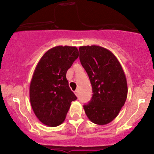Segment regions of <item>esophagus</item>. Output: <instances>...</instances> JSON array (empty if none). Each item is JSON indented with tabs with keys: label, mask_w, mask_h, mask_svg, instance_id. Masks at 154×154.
Here are the masks:
<instances>
[{
	"label": "esophagus",
	"mask_w": 154,
	"mask_h": 154,
	"mask_svg": "<svg viewBox=\"0 0 154 154\" xmlns=\"http://www.w3.org/2000/svg\"><path fill=\"white\" fill-rule=\"evenodd\" d=\"M74 94H75L76 96L77 97V96H78V90H76V91H74Z\"/></svg>",
	"instance_id": "obj_1"
}]
</instances>
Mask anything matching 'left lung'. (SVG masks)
Listing matches in <instances>:
<instances>
[{"label":"left lung","instance_id":"left-lung-1","mask_svg":"<svg viewBox=\"0 0 154 154\" xmlns=\"http://www.w3.org/2000/svg\"><path fill=\"white\" fill-rule=\"evenodd\" d=\"M80 60L89 77L92 97L84 105L87 117L93 123L104 125L114 120L127 96L126 76L116 56L97 45L81 46Z\"/></svg>","mask_w":154,"mask_h":154}]
</instances>
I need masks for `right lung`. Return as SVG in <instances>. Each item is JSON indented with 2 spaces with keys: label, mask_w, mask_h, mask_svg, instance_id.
<instances>
[{
  "label": "right lung",
  "mask_w": 154,
  "mask_h": 154,
  "mask_svg": "<svg viewBox=\"0 0 154 154\" xmlns=\"http://www.w3.org/2000/svg\"><path fill=\"white\" fill-rule=\"evenodd\" d=\"M79 57L72 46H57L45 53L29 85V100L37 119L48 127L61 125L77 97L68 86L67 71Z\"/></svg>",
  "instance_id": "add662e5"
}]
</instances>
